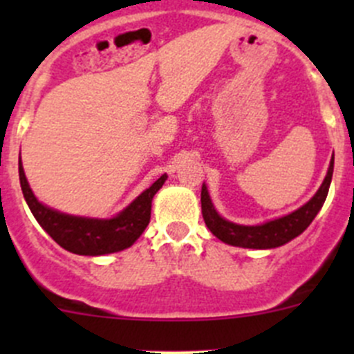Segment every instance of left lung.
Listing matches in <instances>:
<instances>
[{
  "label": "left lung",
  "instance_id": "1",
  "mask_svg": "<svg viewBox=\"0 0 354 354\" xmlns=\"http://www.w3.org/2000/svg\"><path fill=\"white\" fill-rule=\"evenodd\" d=\"M332 171H334V157L330 159L329 171H327L322 187L319 188V192L313 195L310 202H306L305 205L299 207L292 214L269 221V223L260 224V226H240V224L223 219L214 209L205 185H203L202 195H200L203 221H205L210 233L227 245L243 246V248H276V246L288 243L292 238L301 234L310 226V223L315 219V216L326 202L327 194H329Z\"/></svg>",
  "mask_w": 354,
  "mask_h": 354
}]
</instances>
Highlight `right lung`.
<instances>
[{
	"label": "right lung",
	"mask_w": 354,
	"mask_h": 354,
	"mask_svg": "<svg viewBox=\"0 0 354 354\" xmlns=\"http://www.w3.org/2000/svg\"><path fill=\"white\" fill-rule=\"evenodd\" d=\"M19 174L28 209L32 210L42 230L59 246L77 255H106L133 245L147 227L151 221L152 198L167 178L162 174L156 183H152V187L138 195L123 212L113 219H85L42 205L28 187L22 162H19Z\"/></svg>",
	"instance_id": "obj_1"
}]
</instances>
